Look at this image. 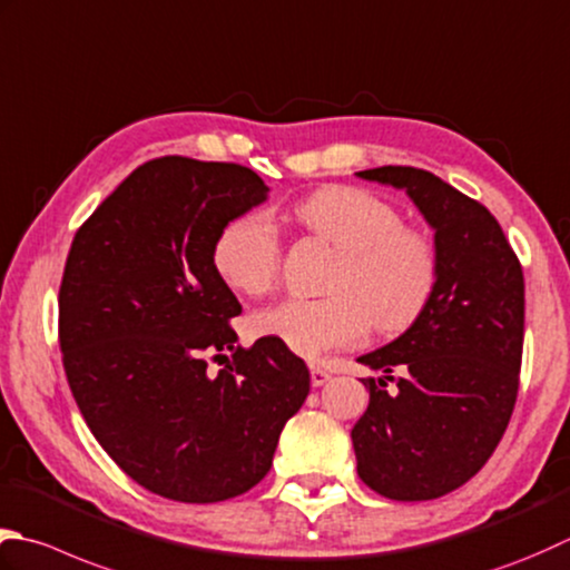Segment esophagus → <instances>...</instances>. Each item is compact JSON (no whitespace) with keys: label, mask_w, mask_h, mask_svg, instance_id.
<instances>
[{"label":"esophagus","mask_w":570,"mask_h":570,"mask_svg":"<svg viewBox=\"0 0 570 570\" xmlns=\"http://www.w3.org/2000/svg\"><path fill=\"white\" fill-rule=\"evenodd\" d=\"M331 381V373L328 371H323V367H311V385L314 387H321V385H326Z\"/></svg>","instance_id":"esophagus-1"}]
</instances>
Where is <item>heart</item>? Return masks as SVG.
<instances>
[{"instance_id": "b5f03b06", "label": "heart", "mask_w": 570, "mask_h": 570, "mask_svg": "<svg viewBox=\"0 0 570 570\" xmlns=\"http://www.w3.org/2000/svg\"><path fill=\"white\" fill-rule=\"evenodd\" d=\"M311 237L341 254L323 298H286L254 314L256 336L284 343L304 358L358 345L371 323L383 336L407 331L438 288L440 256L425 232L403 222L400 209L371 189L331 185L294 205ZM212 264L225 284L262 296L284 266L274 222L262 212L234 217L217 234Z\"/></svg>"}]
</instances>
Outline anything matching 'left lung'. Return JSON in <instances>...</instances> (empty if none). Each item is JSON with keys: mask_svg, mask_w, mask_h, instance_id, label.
<instances>
[{"mask_svg": "<svg viewBox=\"0 0 570 570\" xmlns=\"http://www.w3.org/2000/svg\"><path fill=\"white\" fill-rule=\"evenodd\" d=\"M363 180L403 187L434 229L438 288L422 316L363 365L371 403L351 432L358 476L381 497L454 492L497 450L519 395L523 272L482 203L420 167L383 165ZM399 373L395 379L392 371ZM396 387L386 393V381Z\"/></svg>", "mask_w": 570, "mask_h": 570, "instance_id": "obj_1", "label": "left lung"}]
</instances>
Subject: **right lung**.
<instances>
[{"mask_svg":"<svg viewBox=\"0 0 570 570\" xmlns=\"http://www.w3.org/2000/svg\"><path fill=\"white\" fill-rule=\"evenodd\" d=\"M266 193L244 165L165 155L96 207L66 256V381L110 460L165 499L249 492L308 395V367L284 343L237 345L242 304L212 264L217 234ZM207 360L226 367L212 376Z\"/></svg>","mask_w":570,"mask_h":570,"instance_id":"add662e5","label":"right lung"}]
</instances>
